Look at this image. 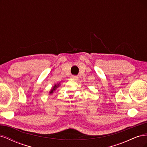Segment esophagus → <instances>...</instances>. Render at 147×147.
<instances>
[{
    "label": "esophagus",
    "mask_w": 147,
    "mask_h": 147,
    "mask_svg": "<svg viewBox=\"0 0 147 147\" xmlns=\"http://www.w3.org/2000/svg\"><path fill=\"white\" fill-rule=\"evenodd\" d=\"M70 79L73 81H77L78 80V77L77 76H75V75H72V76L70 77Z\"/></svg>",
    "instance_id": "34e87169"
}]
</instances>
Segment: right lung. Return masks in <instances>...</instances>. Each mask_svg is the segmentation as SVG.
<instances>
[{
	"mask_svg": "<svg viewBox=\"0 0 147 147\" xmlns=\"http://www.w3.org/2000/svg\"><path fill=\"white\" fill-rule=\"evenodd\" d=\"M59 84H55V85L53 87V88L51 90V91H50V94H53V92H54L56 89L59 87Z\"/></svg>",
	"mask_w": 147,
	"mask_h": 147,
	"instance_id": "right-lung-1",
	"label": "right lung"
}]
</instances>
